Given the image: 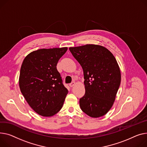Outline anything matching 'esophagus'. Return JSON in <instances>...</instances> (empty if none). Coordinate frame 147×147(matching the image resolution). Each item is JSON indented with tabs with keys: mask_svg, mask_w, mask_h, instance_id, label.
I'll return each instance as SVG.
<instances>
[{
	"mask_svg": "<svg viewBox=\"0 0 147 147\" xmlns=\"http://www.w3.org/2000/svg\"><path fill=\"white\" fill-rule=\"evenodd\" d=\"M76 84V83L74 82H72V83H71L70 84H69V86H70V87H73L74 85Z\"/></svg>",
	"mask_w": 147,
	"mask_h": 147,
	"instance_id": "1",
	"label": "esophagus"
}]
</instances>
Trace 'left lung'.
Wrapping results in <instances>:
<instances>
[{"mask_svg": "<svg viewBox=\"0 0 147 147\" xmlns=\"http://www.w3.org/2000/svg\"><path fill=\"white\" fill-rule=\"evenodd\" d=\"M69 50L84 73L86 92L79 101L81 109L92 118L106 115L113 105L121 80L115 57L99 45L86 44Z\"/></svg>", "mask_w": 147, "mask_h": 147, "instance_id": "8db88e82", "label": "left lung"}]
</instances>
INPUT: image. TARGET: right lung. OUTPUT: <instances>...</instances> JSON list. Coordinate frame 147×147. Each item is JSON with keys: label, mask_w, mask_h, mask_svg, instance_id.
Listing matches in <instances>:
<instances>
[{"label": "right lung", "mask_w": 147, "mask_h": 147, "mask_svg": "<svg viewBox=\"0 0 147 147\" xmlns=\"http://www.w3.org/2000/svg\"><path fill=\"white\" fill-rule=\"evenodd\" d=\"M67 49H40L29 53L23 61L19 87L27 103L38 115L52 116L62 108L68 90L57 64Z\"/></svg>", "instance_id": "right-lung-1"}]
</instances>
